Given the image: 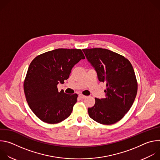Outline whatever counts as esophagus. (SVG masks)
I'll return each mask as SVG.
<instances>
[{
    "mask_svg": "<svg viewBox=\"0 0 160 160\" xmlns=\"http://www.w3.org/2000/svg\"><path fill=\"white\" fill-rule=\"evenodd\" d=\"M79 98H80V99H85V98H86V97L87 96H84V95H83V94H79Z\"/></svg>",
    "mask_w": 160,
    "mask_h": 160,
    "instance_id": "1",
    "label": "esophagus"
}]
</instances>
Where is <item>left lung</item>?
<instances>
[{
    "label": "left lung",
    "mask_w": 160,
    "mask_h": 160,
    "mask_svg": "<svg viewBox=\"0 0 160 160\" xmlns=\"http://www.w3.org/2000/svg\"><path fill=\"white\" fill-rule=\"evenodd\" d=\"M87 61L98 74L100 82L106 83V98H96L88 108L89 117L104 125L120 121L132 107L138 92L133 68L124 56L102 48L84 49Z\"/></svg>",
    "instance_id": "1"
}]
</instances>
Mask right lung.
<instances>
[{"instance_id": "add662e5", "label": "right lung", "mask_w": 160, "mask_h": 160, "mask_svg": "<svg viewBox=\"0 0 160 160\" xmlns=\"http://www.w3.org/2000/svg\"><path fill=\"white\" fill-rule=\"evenodd\" d=\"M85 56L80 49H58L37 56L24 81L27 101L43 122L54 124L69 117L78 95L58 92V84L69 78L73 67Z\"/></svg>"}]
</instances>
